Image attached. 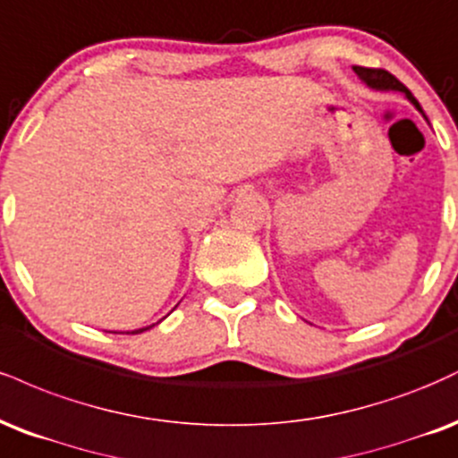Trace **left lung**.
<instances>
[{
  "instance_id": "8db88e82",
  "label": "left lung",
  "mask_w": 458,
  "mask_h": 458,
  "mask_svg": "<svg viewBox=\"0 0 458 458\" xmlns=\"http://www.w3.org/2000/svg\"><path fill=\"white\" fill-rule=\"evenodd\" d=\"M353 72L358 74L360 79L364 81V83L369 85V88L373 89H394V91H403V94L410 98L413 105H416V109H420V105H418V100L413 98V94L410 89L405 88V85L401 83L399 79L394 77V74H390L388 70L384 68H364V66H353ZM422 111V109H420Z\"/></svg>"
}]
</instances>
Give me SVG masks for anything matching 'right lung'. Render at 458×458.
Here are the masks:
<instances>
[{
	"instance_id": "add662e5",
	"label": "right lung",
	"mask_w": 458,
	"mask_h": 458,
	"mask_svg": "<svg viewBox=\"0 0 458 458\" xmlns=\"http://www.w3.org/2000/svg\"><path fill=\"white\" fill-rule=\"evenodd\" d=\"M149 327H152V326H149ZM145 330H148V327H141V330H134L132 335H139V332H145Z\"/></svg>"
}]
</instances>
